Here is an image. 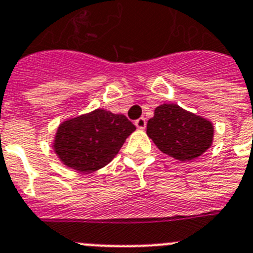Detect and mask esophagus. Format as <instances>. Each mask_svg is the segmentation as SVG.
Returning a JSON list of instances; mask_svg holds the SVG:
<instances>
[{
  "mask_svg": "<svg viewBox=\"0 0 253 253\" xmlns=\"http://www.w3.org/2000/svg\"><path fill=\"white\" fill-rule=\"evenodd\" d=\"M135 125L138 129H143L145 127H146V120H145L143 117L138 118V120H136L135 121Z\"/></svg>",
  "mask_w": 253,
  "mask_h": 253,
  "instance_id": "34e87169",
  "label": "esophagus"
}]
</instances>
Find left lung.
<instances>
[{
  "label": "left lung",
  "mask_w": 253,
  "mask_h": 253,
  "mask_svg": "<svg viewBox=\"0 0 253 253\" xmlns=\"http://www.w3.org/2000/svg\"><path fill=\"white\" fill-rule=\"evenodd\" d=\"M146 133L161 152L179 161H192L211 146L214 127L177 104L164 103L147 121Z\"/></svg>",
  "instance_id": "8db88e82"
}]
</instances>
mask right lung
Wrapping results in <instances>:
<instances>
[{"label":"right lung","mask_w":253,"mask_h":253,"mask_svg":"<svg viewBox=\"0 0 253 253\" xmlns=\"http://www.w3.org/2000/svg\"><path fill=\"white\" fill-rule=\"evenodd\" d=\"M135 125L125 115L98 108L61 122L53 149L59 160L79 172L99 170L113 160Z\"/></svg>","instance_id":"obj_1"}]
</instances>
